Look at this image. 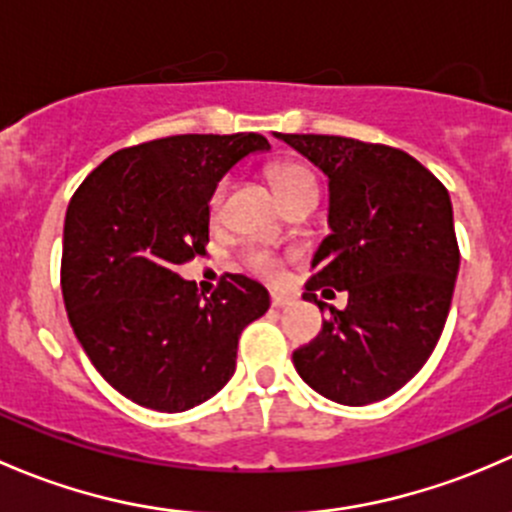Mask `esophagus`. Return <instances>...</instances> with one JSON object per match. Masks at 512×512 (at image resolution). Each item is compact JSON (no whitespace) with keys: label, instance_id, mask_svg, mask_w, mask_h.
Wrapping results in <instances>:
<instances>
[{"label":"esophagus","instance_id":"esophagus-1","mask_svg":"<svg viewBox=\"0 0 512 512\" xmlns=\"http://www.w3.org/2000/svg\"><path fill=\"white\" fill-rule=\"evenodd\" d=\"M270 302H272V307L282 309V307H289V304L294 302V297H292V294H285V292H272Z\"/></svg>","mask_w":512,"mask_h":512}]
</instances>
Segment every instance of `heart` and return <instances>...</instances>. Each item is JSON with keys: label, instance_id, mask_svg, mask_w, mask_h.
<instances>
[{"label": "heart", "instance_id": "obj_1", "mask_svg": "<svg viewBox=\"0 0 512 512\" xmlns=\"http://www.w3.org/2000/svg\"><path fill=\"white\" fill-rule=\"evenodd\" d=\"M272 185H275L277 195L282 200H287L289 195L299 193V190H317V180H314L312 170L302 163H275L270 168ZM227 193V180L223 178L210 193V210L218 213L220 205H223ZM245 265L247 270L257 272L262 277H277L282 272V260L270 250H262V247H252L245 252Z\"/></svg>", "mask_w": 512, "mask_h": 512}]
</instances>
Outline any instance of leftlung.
<instances>
[{
  "instance_id": "obj_1",
  "label": "left lung",
  "mask_w": 512,
  "mask_h": 512,
  "mask_svg": "<svg viewBox=\"0 0 512 512\" xmlns=\"http://www.w3.org/2000/svg\"><path fill=\"white\" fill-rule=\"evenodd\" d=\"M329 178V232L302 294L347 289V309L292 354L317 394L344 406L386 399L436 349L456 287L453 208L441 180L399 148L344 136L277 133Z\"/></svg>"
}]
</instances>
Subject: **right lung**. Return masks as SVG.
<instances>
[{"instance_id":"add662e5","label":"right lung","mask_w":512,"mask_h":512,"mask_svg":"<svg viewBox=\"0 0 512 512\" xmlns=\"http://www.w3.org/2000/svg\"><path fill=\"white\" fill-rule=\"evenodd\" d=\"M260 133H185L113 153L86 175L64 220L61 292L76 339L126 399L165 414L203 404L235 374L237 339L270 309L245 275L210 297L178 275L205 255L210 193Z\"/></svg>"}]
</instances>
